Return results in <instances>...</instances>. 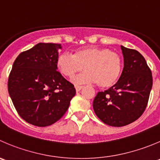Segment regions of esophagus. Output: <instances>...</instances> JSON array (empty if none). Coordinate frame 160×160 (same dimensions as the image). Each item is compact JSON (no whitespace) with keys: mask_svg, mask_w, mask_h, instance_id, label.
I'll use <instances>...</instances> for the list:
<instances>
[{"mask_svg":"<svg viewBox=\"0 0 160 160\" xmlns=\"http://www.w3.org/2000/svg\"><path fill=\"white\" fill-rule=\"evenodd\" d=\"M83 88V86H76V91H77V92H78V91H80Z\"/></svg>","mask_w":160,"mask_h":160,"instance_id":"34e87169","label":"esophagus"}]
</instances>
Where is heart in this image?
I'll list each match as a JSON object with an SVG mask.
<instances>
[{"instance_id": "1", "label": "heart", "mask_w": 160, "mask_h": 160, "mask_svg": "<svg viewBox=\"0 0 160 160\" xmlns=\"http://www.w3.org/2000/svg\"><path fill=\"white\" fill-rule=\"evenodd\" d=\"M56 66L62 75L72 79L78 72H85L75 77L76 83H97L101 88L114 86L123 71V58L119 53L107 48L87 47L78 49L73 55L62 53L58 56Z\"/></svg>"}]
</instances>
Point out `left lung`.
I'll return each mask as SVG.
<instances>
[{"label":"left lung","instance_id":"8db88e82","mask_svg":"<svg viewBox=\"0 0 160 160\" xmlns=\"http://www.w3.org/2000/svg\"><path fill=\"white\" fill-rule=\"evenodd\" d=\"M123 72L114 86L98 92L93 102L96 116L107 125L123 127L145 112L152 87V75L145 58L134 49L121 46Z\"/></svg>","mask_w":160,"mask_h":160}]
</instances>
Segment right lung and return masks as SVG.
<instances>
[{
  "label": "right lung",
  "instance_id": "1",
  "mask_svg": "<svg viewBox=\"0 0 160 160\" xmlns=\"http://www.w3.org/2000/svg\"><path fill=\"white\" fill-rule=\"evenodd\" d=\"M60 44L39 43L18 55L8 89L18 114L25 121L47 127L61 119L76 94L74 85L57 71Z\"/></svg>",
  "mask_w": 160,
  "mask_h": 160
}]
</instances>
